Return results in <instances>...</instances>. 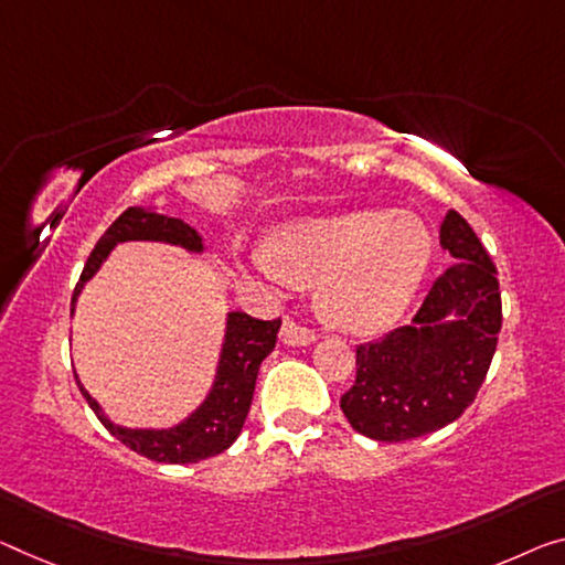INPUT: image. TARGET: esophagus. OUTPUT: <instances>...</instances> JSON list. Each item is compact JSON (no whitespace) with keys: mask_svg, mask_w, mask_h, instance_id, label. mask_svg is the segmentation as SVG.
Wrapping results in <instances>:
<instances>
[{"mask_svg":"<svg viewBox=\"0 0 565 565\" xmlns=\"http://www.w3.org/2000/svg\"><path fill=\"white\" fill-rule=\"evenodd\" d=\"M280 338H282V343H288V345H310L318 335H316V331H310V328L295 323V320L288 318L280 328Z\"/></svg>","mask_w":565,"mask_h":565,"instance_id":"esophagus-1","label":"esophagus"}]
</instances>
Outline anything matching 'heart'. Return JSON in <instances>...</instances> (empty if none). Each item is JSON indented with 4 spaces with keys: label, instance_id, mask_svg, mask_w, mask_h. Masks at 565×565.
<instances>
[{
    "label": "heart",
    "instance_id": "1",
    "mask_svg": "<svg viewBox=\"0 0 565 565\" xmlns=\"http://www.w3.org/2000/svg\"><path fill=\"white\" fill-rule=\"evenodd\" d=\"M431 257L419 216L353 210L277 230L255 267L273 282L318 285L320 312L353 333H379L414 300Z\"/></svg>",
    "mask_w": 565,
    "mask_h": 565
}]
</instances>
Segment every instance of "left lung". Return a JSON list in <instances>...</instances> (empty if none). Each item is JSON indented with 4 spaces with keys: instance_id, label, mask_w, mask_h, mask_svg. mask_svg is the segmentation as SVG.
I'll list each match as a JSON object with an SVG mask.
<instances>
[{
    "instance_id": "left-lung-1",
    "label": "left lung",
    "mask_w": 565,
    "mask_h": 565,
    "mask_svg": "<svg viewBox=\"0 0 565 565\" xmlns=\"http://www.w3.org/2000/svg\"><path fill=\"white\" fill-rule=\"evenodd\" d=\"M439 242L457 265L434 280L412 326L355 345V381L341 409L363 437L406 441L447 427L490 371L502 328L498 270L455 210L441 222Z\"/></svg>"
}]
</instances>
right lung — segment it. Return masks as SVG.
I'll return each instance as SVG.
<instances>
[{"label":"right lung","mask_w":565,"mask_h":565,"mask_svg":"<svg viewBox=\"0 0 565 565\" xmlns=\"http://www.w3.org/2000/svg\"><path fill=\"white\" fill-rule=\"evenodd\" d=\"M128 239H153V242H171V245H181L186 249L199 253L202 249V237L196 230L189 227L181 220H171V216H161L143 210H126L110 224L106 234L98 239V245L88 257L83 267L81 280L75 285L73 306L77 300V292L83 290L85 280H90L95 270L103 265V259L118 242ZM280 318L275 320H259L247 316V312H230L227 320V338H224V349L220 359V371H216V381L212 394L206 402L189 416L184 424L173 429H126L113 424L95 398L85 392L81 381L77 388L85 396L90 409L98 416L103 427H106L113 437L131 447L134 452L153 459V462H169V465H189L199 462V459L214 457L232 447V441L239 437L242 427H245L249 404H253L255 381L259 373V363L273 353L277 343V331H280Z\"/></svg>","instance_id":"right-lung-1"}]
</instances>
